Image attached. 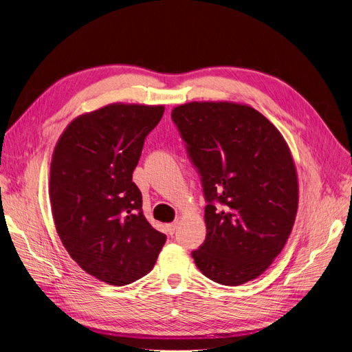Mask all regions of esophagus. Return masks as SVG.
I'll use <instances>...</instances> for the list:
<instances>
[{"label":"esophagus","instance_id":"obj_1","mask_svg":"<svg viewBox=\"0 0 352 352\" xmlns=\"http://www.w3.org/2000/svg\"><path fill=\"white\" fill-rule=\"evenodd\" d=\"M177 227H178V223H171V224L166 226V230H168V232L173 235L177 231Z\"/></svg>","mask_w":352,"mask_h":352}]
</instances>
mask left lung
I'll list each match as a JSON object with an SVG mask.
<instances>
[{"label": "left lung", "instance_id": "left-lung-1", "mask_svg": "<svg viewBox=\"0 0 352 352\" xmlns=\"http://www.w3.org/2000/svg\"><path fill=\"white\" fill-rule=\"evenodd\" d=\"M171 118L207 201V236L191 254L195 265L223 285L255 280L283 251L298 210L284 137L252 107L228 101L182 104Z\"/></svg>", "mask_w": 352, "mask_h": 352}]
</instances>
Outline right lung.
Wrapping results in <instances>:
<instances>
[{
	"label": "right lung",
	"instance_id": "add662e5",
	"mask_svg": "<svg viewBox=\"0 0 352 352\" xmlns=\"http://www.w3.org/2000/svg\"><path fill=\"white\" fill-rule=\"evenodd\" d=\"M164 105L109 104L72 120L54 148L50 201L61 243L85 272L126 285L150 272L166 241L133 182Z\"/></svg>",
	"mask_w": 352,
	"mask_h": 352
}]
</instances>
